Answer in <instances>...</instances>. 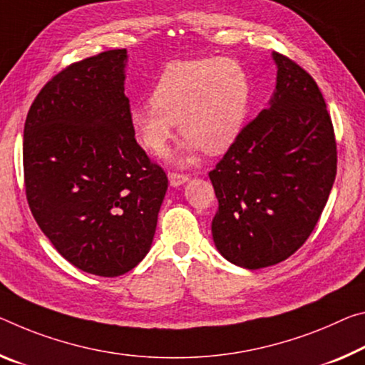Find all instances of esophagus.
<instances>
[{"mask_svg":"<svg viewBox=\"0 0 365 365\" xmlns=\"http://www.w3.org/2000/svg\"><path fill=\"white\" fill-rule=\"evenodd\" d=\"M187 173H178V172H169V182L172 187H180L185 182H188Z\"/></svg>","mask_w":365,"mask_h":365,"instance_id":"obj_1","label":"esophagus"}]
</instances>
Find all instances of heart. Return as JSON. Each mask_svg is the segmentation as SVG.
Instances as JSON below:
<instances>
[{"mask_svg":"<svg viewBox=\"0 0 365 365\" xmlns=\"http://www.w3.org/2000/svg\"><path fill=\"white\" fill-rule=\"evenodd\" d=\"M250 99V78L237 60H173L162 68L149 102L130 110V125L144 149L162 155L177 121L187 138L177 160L188 162L200 148L217 154L232 146L245 125Z\"/></svg>","mask_w":365,"mask_h":365,"instance_id":"obj_1","label":"heart"}]
</instances>
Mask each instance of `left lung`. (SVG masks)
I'll use <instances>...</instances> for the list:
<instances>
[{
  "instance_id": "1",
  "label": "left lung",
  "mask_w": 365,
  "mask_h": 365,
  "mask_svg": "<svg viewBox=\"0 0 365 365\" xmlns=\"http://www.w3.org/2000/svg\"><path fill=\"white\" fill-rule=\"evenodd\" d=\"M276 92L210 172L212 239L247 269L284 262L309 239L336 177V140L314 78L273 53Z\"/></svg>"
}]
</instances>
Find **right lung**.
Returning <instances> with one entry per match:
<instances>
[{
	"instance_id": "right-lung-1",
	"label": "right lung",
	"mask_w": 365,
	"mask_h": 365,
	"mask_svg": "<svg viewBox=\"0 0 365 365\" xmlns=\"http://www.w3.org/2000/svg\"><path fill=\"white\" fill-rule=\"evenodd\" d=\"M126 50H107L55 74L24 125L27 203L60 255L115 277L148 255L167 175L136 143L125 96Z\"/></svg>"
}]
</instances>
